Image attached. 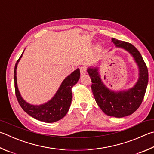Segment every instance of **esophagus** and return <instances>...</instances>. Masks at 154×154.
Wrapping results in <instances>:
<instances>
[{
    "label": "esophagus",
    "instance_id": "obj_1",
    "mask_svg": "<svg viewBox=\"0 0 154 154\" xmlns=\"http://www.w3.org/2000/svg\"><path fill=\"white\" fill-rule=\"evenodd\" d=\"M80 72L82 75H85L87 73V68L86 66H81L80 67Z\"/></svg>",
    "mask_w": 154,
    "mask_h": 154
}]
</instances>
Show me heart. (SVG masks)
Masks as SVG:
<instances>
[{"instance_id": "obj_1", "label": "heart", "mask_w": 154, "mask_h": 154, "mask_svg": "<svg viewBox=\"0 0 154 154\" xmlns=\"http://www.w3.org/2000/svg\"><path fill=\"white\" fill-rule=\"evenodd\" d=\"M96 50H97V51H100V46H97L96 47Z\"/></svg>"}]
</instances>
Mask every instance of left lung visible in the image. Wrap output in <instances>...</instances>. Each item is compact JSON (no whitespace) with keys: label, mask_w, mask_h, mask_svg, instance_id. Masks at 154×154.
<instances>
[{"label":"left lung","mask_w":154,"mask_h":154,"mask_svg":"<svg viewBox=\"0 0 154 154\" xmlns=\"http://www.w3.org/2000/svg\"><path fill=\"white\" fill-rule=\"evenodd\" d=\"M116 48L127 50L133 57L139 68V79L133 88L127 90H111L102 82L98 67L88 69L92 82L91 89L96 102L108 116L122 118L132 114L141 104L148 83V70L140 52L133 44L112 38Z\"/></svg>","instance_id":"8db88e82"}]
</instances>
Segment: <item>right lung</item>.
Segmentation results:
<instances>
[{"instance_id":"1","label":"right lung","mask_w":154,"mask_h":154,"mask_svg":"<svg viewBox=\"0 0 154 154\" xmlns=\"http://www.w3.org/2000/svg\"><path fill=\"white\" fill-rule=\"evenodd\" d=\"M23 53L17 61L14 69L15 95L19 105L27 114L38 121L45 122L59 121L66 115L69 110L72 100L71 89L80 78L79 69L75 70L63 80L57 93L50 101L41 105H32L22 98L17 83V66Z\"/></svg>"}]
</instances>
